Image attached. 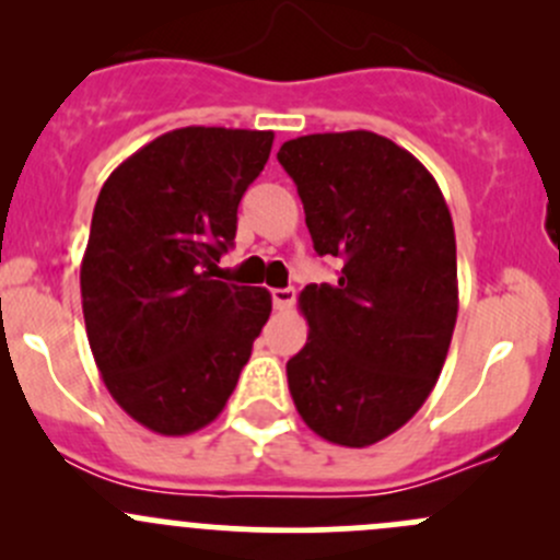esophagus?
Here are the masks:
<instances>
[{
	"label": "esophagus",
	"mask_w": 560,
	"mask_h": 560,
	"mask_svg": "<svg viewBox=\"0 0 560 560\" xmlns=\"http://www.w3.org/2000/svg\"><path fill=\"white\" fill-rule=\"evenodd\" d=\"M270 298H273V306L279 312H290L295 306V290L292 287H284V290H270Z\"/></svg>",
	"instance_id": "34e87169"
}]
</instances>
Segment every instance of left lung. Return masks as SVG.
I'll use <instances>...</instances> for the list:
<instances>
[{
    "label": "left lung",
    "instance_id": "8db88e82",
    "mask_svg": "<svg viewBox=\"0 0 560 560\" xmlns=\"http://www.w3.org/2000/svg\"><path fill=\"white\" fill-rule=\"evenodd\" d=\"M316 254L341 259L336 284L298 303L306 347L287 363L292 400L316 436L369 447L417 415L447 360L457 319L455 230L436 178L365 129L287 140Z\"/></svg>",
    "mask_w": 560,
    "mask_h": 560
}]
</instances>
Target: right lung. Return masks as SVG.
<instances>
[{"label": "right lung", "mask_w": 560, "mask_h": 560, "mask_svg": "<svg viewBox=\"0 0 560 560\" xmlns=\"http://www.w3.org/2000/svg\"><path fill=\"white\" fill-rule=\"evenodd\" d=\"M270 145L259 129H173L100 189L81 262L89 347L113 400L162 436L222 415L270 316L268 290L211 273Z\"/></svg>", "instance_id": "1"}]
</instances>
